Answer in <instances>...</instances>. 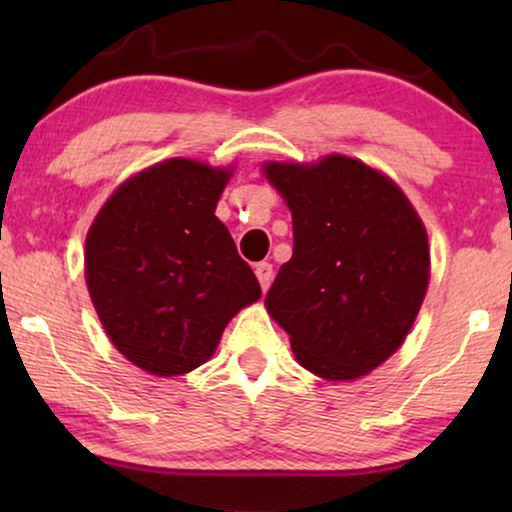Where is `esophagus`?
<instances>
[{
  "mask_svg": "<svg viewBox=\"0 0 512 512\" xmlns=\"http://www.w3.org/2000/svg\"><path fill=\"white\" fill-rule=\"evenodd\" d=\"M256 277H258V284H261L263 291H268V286L272 282V265L270 263H256Z\"/></svg>",
  "mask_w": 512,
  "mask_h": 512,
  "instance_id": "1",
  "label": "esophagus"
}]
</instances>
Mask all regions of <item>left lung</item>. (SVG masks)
<instances>
[{"instance_id":"left-lung-1","label":"left lung","mask_w":512,"mask_h":512,"mask_svg":"<svg viewBox=\"0 0 512 512\" xmlns=\"http://www.w3.org/2000/svg\"><path fill=\"white\" fill-rule=\"evenodd\" d=\"M293 216V256L265 296L298 363L331 382L382 366L415 324L429 237L389 177L361 160L263 163Z\"/></svg>"}]
</instances>
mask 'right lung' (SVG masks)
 <instances>
[{
	"instance_id": "obj_1",
	"label": "right lung",
	"mask_w": 512,
	"mask_h": 512,
	"mask_svg": "<svg viewBox=\"0 0 512 512\" xmlns=\"http://www.w3.org/2000/svg\"><path fill=\"white\" fill-rule=\"evenodd\" d=\"M233 167L170 158L130 177L86 235V284L109 340L158 377L191 373L261 284L214 216Z\"/></svg>"
}]
</instances>
